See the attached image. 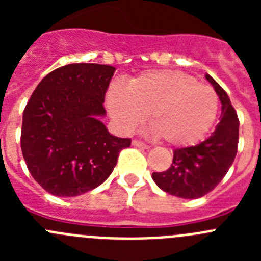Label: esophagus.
Listing matches in <instances>:
<instances>
[{
    "instance_id": "34e87169",
    "label": "esophagus",
    "mask_w": 261,
    "mask_h": 261,
    "mask_svg": "<svg viewBox=\"0 0 261 261\" xmlns=\"http://www.w3.org/2000/svg\"><path fill=\"white\" fill-rule=\"evenodd\" d=\"M132 145L133 146H137V147H141V149H149V145H146L145 142L140 141V140H133L132 141Z\"/></svg>"
}]
</instances>
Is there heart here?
Listing matches in <instances>:
<instances>
[{"mask_svg":"<svg viewBox=\"0 0 261 261\" xmlns=\"http://www.w3.org/2000/svg\"><path fill=\"white\" fill-rule=\"evenodd\" d=\"M108 112L123 130H135L147 115L154 135L174 146L199 142L213 125L218 96L211 86L176 70L146 71L125 87L112 85Z\"/></svg>","mask_w":261,"mask_h":261,"instance_id":"b5f03b06","label":"heart"}]
</instances>
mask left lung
Instances as JSON below:
<instances>
[{
    "label": "left lung",
    "instance_id": "obj_1",
    "mask_svg": "<svg viewBox=\"0 0 261 261\" xmlns=\"http://www.w3.org/2000/svg\"><path fill=\"white\" fill-rule=\"evenodd\" d=\"M222 105L220 123L205 141L175 149L168 170L153 172L151 177L165 192L181 199H199L213 191L229 171L238 151L239 120L229 95L209 74Z\"/></svg>",
    "mask_w": 261,
    "mask_h": 261
}]
</instances>
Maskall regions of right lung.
<instances>
[{
    "label": "right lung",
    "instance_id": "add662e5",
    "mask_svg": "<svg viewBox=\"0 0 261 261\" xmlns=\"http://www.w3.org/2000/svg\"><path fill=\"white\" fill-rule=\"evenodd\" d=\"M116 69L69 64L40 81L23 111L20 147L32 177L47 192L73 197L114 171L130 138L112 136L99 120Z\"/></svg>",
    "mask_w": 261,
    "mask_h": 261
}]
</instances>
